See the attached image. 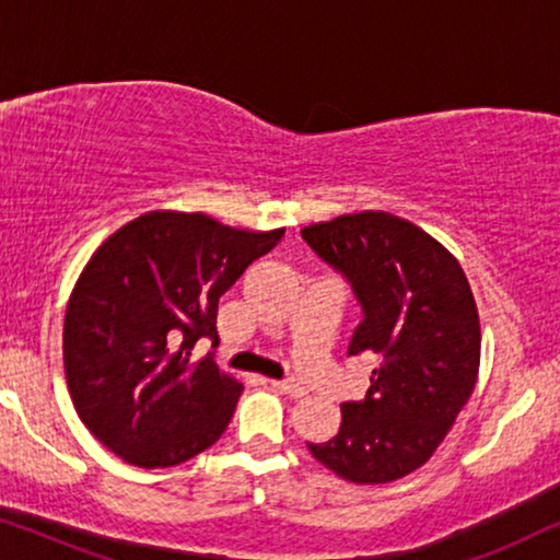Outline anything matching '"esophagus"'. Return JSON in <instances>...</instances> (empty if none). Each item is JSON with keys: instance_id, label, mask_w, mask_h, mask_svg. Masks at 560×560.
I'll return each mask as SVG.
<instances>
[{"instance_id": "1", "label": "esophagus", "mask_w": 560, "mask_h": 560, "mask_svg": "<svg viewBox=\"0 0 560 560\" xmlns=\"http://www.w3.org/2000/svg\"><path fill=\"white\" fill-rule=\"evenodd\" d=\"M275 387L280 389V393H285V395H290V397H303L305 395V387H301L298 385V382H293V380H278V382H272Z\"/></svg>"}]
</instances>
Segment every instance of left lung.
Masks as SVG:
<instances>
[{"label": "left lung", "instance_id": "obj_1", "mask_svg": "<svg viewBox=\"0 0 560 560\" xmlns=\"http://www.w3.org/2000/svg\"><path fill=\"white\" fill-rule=\"evenodd\" d=\"M301 236L362 305L349 357L377 364L364 400L341 402L339 433L308 448L354 485L395 481L433 456L477 385L469 280L443 244L385 211L347 213Z\"/></svg>", "mask_w": 560, "mask_h": 560}]
</instances>
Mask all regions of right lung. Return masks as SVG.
I'll return each instance as SVG.
<instances>
[{"label": "right lung", "instance_id": "add662e5", "mask_svg": "<svg viewBox=\"0 0 560 560\" xmlns=\"http://www.w3.org/2000/svg\"><path fill=\"white\" fill-rule=\"evenodd\" d=\"M285 229L244 232L206 213L150 211L94 252L66 308L63 364L83 425L142 469L213 446L242 385L198 339L219 343V298Z\"/></svg>", "mask_w": 560, "mask_h": 560}]
</instances>
